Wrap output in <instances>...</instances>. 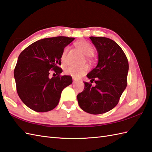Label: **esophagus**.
<instances>
[{
	"instance_id": "34e87169",
	"label": "esophagus",
	"mask_w": 152,
	"mask_h": 152,
	"mask_svg": "<svg viewBox=\"0 0 152 152\" xmlns=\"http://www.w3.org/2000/svg\"><path fill=\"white\" fill-rule=\"evenodd\" d=\"M77 80H75V79H73V83H77Z\"/></svg>"
}]
</instances>
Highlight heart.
<instances>
[{
	"label": "heart",
	"mask_w": 152,
	"mask_h": 152,
	"mask_svg": "<svg viewBox=\"0 0 152 152\" xmlns=\"http://www.w3.org/2000/svg\"><path fill=\"white\" fill-rule=\"evenodd\" d=\"M76 45L77 48H78L84 55L89 56L90 57V56L93 55L94 53L93 47L89 43V42H87L86 41H80L78 42H77ZM67 51L68 47H66L64 49V51H63L61 56L62 61H64L65 56ZM88 70H89V67H88V66L87 65L81 66H70L66 69L65 72L67 75L72 76L74 78L78 79L80 77L83 76L88 71Z\"/></svg>",
	"instance_id": "1"
}]
</instances>
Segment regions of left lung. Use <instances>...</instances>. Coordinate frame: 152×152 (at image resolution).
<instances>
[{
	"label": "left lung",
	"mask_w": 152,
	"mask_h": 152,
	"mask_svg": "<svg viewBox=\"0 0 152 152\" xmlns=\"http://www.w3.org/2000/svg\"><path fill=\"white\" fill-rule=\"evenodd\" d=\"M98 52V64L87 75L96 86L83 82L84 89L77 95L80 108L88 113H106L118 104L127 86L129 64L124 51L113 40L90 37Z\"/></svg>",
	"instance_id": "left-lung-1"
}]
</instances>
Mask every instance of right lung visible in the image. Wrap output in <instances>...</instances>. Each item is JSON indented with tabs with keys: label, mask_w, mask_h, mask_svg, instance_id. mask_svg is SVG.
Wrapping results in <instances>:
<instances>
[{
	"label": "right lung",
	"mask_w": 152,
	"mask_h": 152,
	"mask_svg": "<svg viewBox=\"0 0 152 152\" xmlns=\"http://www.w3.org/2000/svg\"><path fill=\"white\" fill-rule=\"evenodd\" d=\"M74 37L59 36L34 42L20 53L14 69L17 91L27 107L47 112L57 106L63 89L72 83V77L59 76L61 58ZM51 69L58 76L49 77Z\"/></svg>",
	"instance_id": "obj_1"
}]
</instances>
